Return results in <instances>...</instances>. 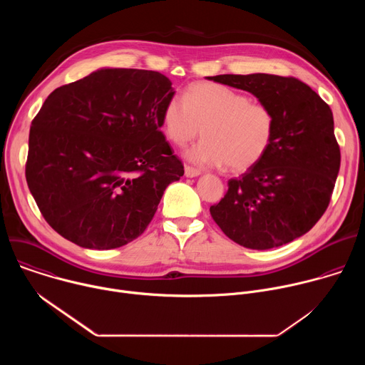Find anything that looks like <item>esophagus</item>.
<instances>
[{"label": "esophagus", "mask_w": 365, "mask_h": 365, "mask_svg": "<svg viewBox=\"0 0 365 365\" xmlns=\"http://www.w3.org/2000/svg\"><path fill=\"white\" fill-rule=\"evenodd\" d=\"M200 175V170L199 169H195L192 166H185V176L186 178H196Z\"/></svg>", "instance_id": "obj_1"}]
</instances>
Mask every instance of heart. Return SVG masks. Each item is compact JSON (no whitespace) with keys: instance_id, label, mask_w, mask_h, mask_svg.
Instances as JSON below:
<instances>
[{"instance_id":"obj_1","label":"heart","mask_w":365,"mask_h":365,"mask_svg":"<svg viewBox=\"0 0 365 365\" xmlns=\"http://www.w3.org/2000/svg\"><path fill=\"white\" fill-rule=\"evenodd\" d=\"M166 135L178 145L193 140L202 127L203 138L185 151L199 166H222L232 172L254 168L267 154L276 134V115L263 102L227 85L197 82L183 99L172 96L163 108Z\"/></svg>"}]
</instances>
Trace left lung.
I'll return each mask as SVG.
<instances>
[{
	"label": "left lung",
	"instance_id": "1",
	"mask_svg": "<svg viewBox=\"0 0 365 365\" xmlns=\"http://www.w3.org/2000/svg\"><path fill=\"white\" fill-rule=\"evenodd\" d=\"M247 91L276 115L267 154L210 207L222 232L237 244L269 250L287 244L325 214L341 165L328 103L304 82L269 73L207 76Z\"/></svg>",
	"mask_w": 365,
	"mask_h": 365
}]
</instances>
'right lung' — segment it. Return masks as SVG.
I'll return each instance as SVG.
<instances>
[{"instance_id":"obj_1","label":"right lung","mask_w":365,"mask_h":365,"mask_svg":"<svg viewBox=\"0 0 365 365\" xmlns=\"http://www.w3.org/2000/svg\"><path fill=\"white\" fill-rule=\"evenodd\" d=\"M165 75L99 69L51 92L31 121L26 179L47 224L83 248L123 247L185 170L160 131Z\"/></svg>"}]
</instances>
